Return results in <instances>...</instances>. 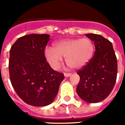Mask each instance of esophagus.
Wrapping results in <instances>:
<instances>
[{
    "label": "esophagus",
    "mask_w": 125,
    "mask_h": 125,
    "mask_svg": "<svg viewBox=\"0 0 125 125\" xmlns=\"http://www.w3.org/2000/svg\"><path fill=\"white\" fill-rule=\"evenodd\" d=\"M64 75H65V76H66V77H68V76H71V73H65Z\"/></svg>",
    "instance_id": "1"
}]
</instances>
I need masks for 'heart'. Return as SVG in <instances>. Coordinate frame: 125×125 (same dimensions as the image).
<instances>
[{"instance_id":"heart-1","label":"heart","mask_w":125,"mask_h":125,"mask_svg":"<svg viewBox=\"0 0 125 125\" xmlns=\"http://www.w3.org/2000/svg\"><path fill=\"white\" fill-rule=\"evenodd\" d=\"M94 45L88 38L67 39L58 42L55 48L47 46L44 54L51 66L58 70L66 57L67 65L72 68L78 69L85 65L93 58Z\"/></svg>"}]
</instances>
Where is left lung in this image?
<instances>
[{
	"instance_id": "obj_1",
	"label": "left lung",
	"mask_w": 125,
	"mask_h": 125,
	"mask_svg": "<svg viewBox=\"0 0 125 125\" xmlns=\"http://www.w3.org/2000/svg\"><path fill=\"white\" fill-rule=\"evenodd\" d=\"M93 41L95 52L91 60L77 71L80 81L76 92L88 103L106 99L114 88L118 72L117 58L111 42L97 34H86Z\"/></svg>"
}]
</instances>
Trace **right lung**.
<instances>
[{
	"instance_id": "right-lung-1",
	"label": "right lung",
	"mask_w": 125,
	"mask_h": 125,
	"mask_svg": "<svg viewBox=\"0 0 125 125\" xmlns=\"http://www.w3.org/2000/svg\"><path fill=\"white\" fill-rule=\"evenodd\" d=\"M49 35L31 34L19 37L10 51L9 72L12 87L29 105L50 104L58 92L64 74L53 70L46 60Z\"/></svg>"
}]
</instances>
